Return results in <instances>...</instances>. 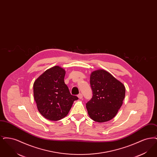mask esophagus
I'll return each instance as SVG.
<instances>
[{"instance_id": "esophagus-1", "label": "esophagus", "mask_w": 157, "mask_h": 157, "mask_svg": "<svg viewBox=\"0 0 157 157\" xmlns=\"http://www.w3.org/2000/svg\"><path fill=\"white\" fill-rule=\"evenodd\" d=\"M78 98H79V99H82L83 95H82V94H79L78 95Z\"/></svg>"}]
</instances>
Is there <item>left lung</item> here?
<instances>
[{
  "label": "left lung",
  "mask_w": 157,
  "mask_h": 157,
  "mask_svg": "<svg viewBox=\"0 0 157 157\" xmlns=\"http://www.w3.org/2000/svg\"><path fill=\"white\" fill-rule=\"evenodd\" d=\"M92 97L86 104L92 120L104 122L112 120L122 105L124 85L105 70L94 71L90 77Z\"/></svg>",
  "instance_id": "1"
}]
</instances>
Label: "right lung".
I'll use <instances>...</instances> for the list:
<instances>
[{
  "label": "right lung",
  "instance_id": "1",
  "mask_svg": "<svg viewBox=\"0 0 157 157\" xmlns=\"http://www.w3.org/2000/svg\"><path fill=\"white\" fill-rule=\"evenodd\" d=\"M65 71L56 66L34 82L33 95L39 112L45 118L58 121L66 117L78 98L71 94L64 82Z\"/></svg>",
  "mask_w": 157,
  "mask_h": 157
}]
</instances>
